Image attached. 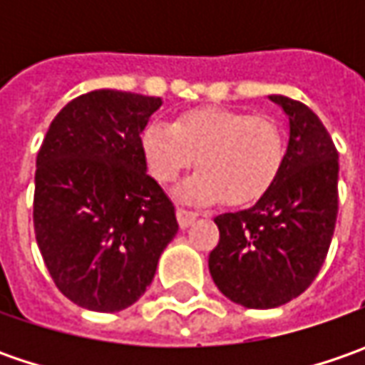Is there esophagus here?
Listing matches in <instances>:
<instances>
[{"label": "esophagus", "instance_id": "34e87169", "mask_svg": "<svg viewBox=\"0 0 365 365\" xmlns=\"http://www.w3.org/2000/svg\"><path fill=\"white\" fill-rule=\"evenodd\" d=\"M176 219H178V225L182 227V230H187L190 227L192 223H195V219H197V213H192V211H187V209H176Z\"/></svg>", "mask_w": 365, "mask_h": 365}]
</instances>
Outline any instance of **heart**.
<instances>
[{
  "label": "heart",
  "mask_w": 365,
  "mask_h": 365,
  "mask_svg": "<svg viewBox=\"0 0 365 365\" xmlns=\"http://www.w3.org/2000/svg\"><path fill=\"white\" fill-rule=\"evenodd\" d=\"M150 175L162 185L175 182L197 156V170L178 185L189 203L247 205L270 189L284 162L280 125L264 115L225 107H199L173 123L154 120L140 135Z\"/></svg>",
  "instance_id": "b5f03b06"
}]
</instances>
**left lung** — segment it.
Wrapping results in <instances>:
<instances>
[{
  "instance_id": "1",
  "label": "left lung",
  "mask_w": 365,
  "mask_h": 365,
  "mask_svg": "<svg viewBox=\"0 0 365 365\" xmlns=\"http://www.w3.org/2000/svg\"><path fill=\"white\" fill-rule=\"evenodd\" d=\"M284 111L288 142L274 185L250 209L215 217L219 244L209 254L215 287L245 309H274L311 287L337 219L339 156L309 107L268 95Z\"/></svg>"
}]
</instances>
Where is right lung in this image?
<instances>
[{
  "label": "right lung",
  "instance_id": "add662e5",
  "mask_svg": "<svg viewBox=\"0 0 365 365\" xmlns=\"http://www.w3.org/2000/svg\"><path fill=\"white\" fill-rule=\"evenodd\" d=\"M160 97L97 89L58 111L36 158L34 232L54 284L89 311L132 307L178 232L140 135Z\"/></svg>",
  "mask_w": 365,
  "mask_h": 365
}]
</instances>
